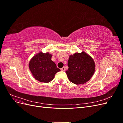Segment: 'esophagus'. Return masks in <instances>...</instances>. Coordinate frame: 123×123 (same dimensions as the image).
<instances>
[{
	"label": "esophagus",
	"mask_w": 123,
	"mask_h": 123,
	"mask_svg": "<svg viewBox=\"0 0 123 123\" xmlns=\"http://www.w3.org/2000/svg\"><path fill=\"white\" fill-rule=\"evenodd\" d=\"M61 69L62 71H64L65 70V67H62V68H61Z\"/></svg>",
	"instance_id": "esophagus-1"
}]
</instances>
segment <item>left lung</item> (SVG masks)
Here are the masks:
<instances>
[{
  "label": "left lung",
  "instance_id": "obj_1",
  "mask_svg": "<svg viewBox=\"0 0 123 123\" xmlns=\"http://www.w3.org/2000/svg\"><path fill=\"white\" fill-rule=\"evenodd\" d=\"M68 69L66 71L71 82L75 85L83 84L91 79L95 70L93 59L82 51L70 55L68 61Z\"/></svg>",
  "mask_w": 123,
  "mask_h": 123
}]
</instances>
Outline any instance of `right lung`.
Instances as JSON below:
<instances>
[{
    "instance_id": "obj_1",
    "label": "right lung",
    "mask_w": 123,
    "mask_h": 123,
    "mask_svg": "<svg viewBox=\"0 0 123 123\" xmlns=\"http://www.w3.org/2000/svg\"><path fill=\"white\" fill-rule=\"evenodd\" d=\"M52 55L49 52H39L35 54L29 64V68L35 79L42 83H49L52 80L55 74L61 70L51 60Z\"/></svg>"
}]
</instances>
